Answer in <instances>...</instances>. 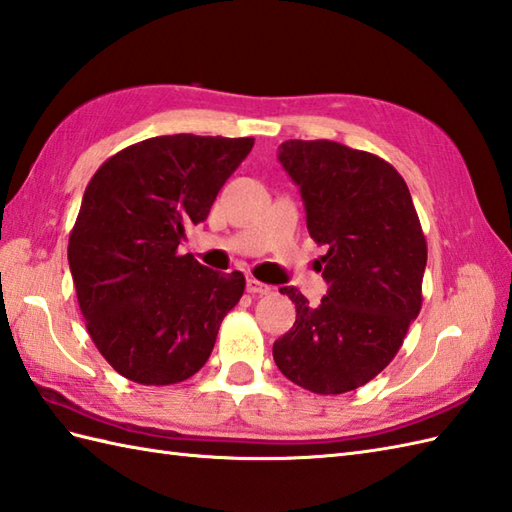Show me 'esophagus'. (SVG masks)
I'll return each mask as SVG.
<instances>
[{"mask_svg":"<svg viewBox=\"0 0 512 512\" xmlns=\"http://www.w3.org/2000/svg\"><path fill=\"white\" fill-rule=\"evenodd\" d=\"M246 292L248 294H270L272 288H270V285H266V283L257 281L255 277H248L246 279Z\"/></svg>","mask_w":512,"mask_h":512,"instance_id":"34e87169","label":"esophagus"}]
</instances>
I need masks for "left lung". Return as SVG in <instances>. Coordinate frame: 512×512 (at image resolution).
<instances>
[{
  "label": "left lung",
  "mask_w": 512,
  "mask_h": 512,
  "mask_svg": "<svg viewBox=\"0 0 512 512\" xmlns=\"http://www.w3.org/2000/svg\"><path fill=\"white\" fill-rule=\"evenodd\" d=\"M279 161L299 185L307 231L327 248L320 305H296L292 329L272 344L279 371L316 395L364 386L395 358L421 312L427 244L408 185L371 152L338 141L290 139Z\"/></svg>",
  "instance_id": "left-lung-1"
}]
</instances>
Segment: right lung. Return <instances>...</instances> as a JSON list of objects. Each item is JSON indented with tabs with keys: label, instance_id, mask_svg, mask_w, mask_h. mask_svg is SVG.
<instances>
[{
	"label": "right lung",
	"instance_id": "1",
	"mask_svg": "<svg viewBox=\"0 0 512 512\" xmlns=\"http://www.w3.org/2000/svg\"><path fill=\"white\" fill-rule=\"evenodd\" d=\"M253 137L163 135L106 159L89 181L69 235V268L95 347L117 373L144 386L185 382L242 299L240 270L220 275L178 255L207 220Z\"/></svg>",
	"mask_w": 512,
	"mask_h": 512
}]
</instances>
